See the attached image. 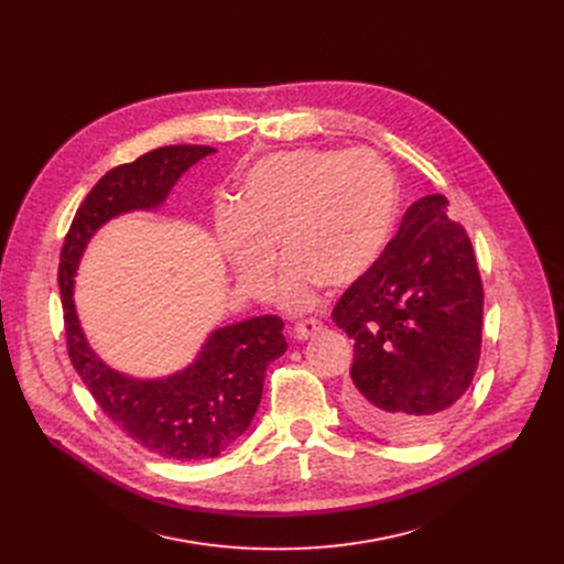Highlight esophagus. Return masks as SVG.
<instances>
[{"label":"esophagus","mask_w":564,"mask_h":564,"mask_svg":"<svg viewBox=\"0 0 564 564\" xmlns=\"http://www.w3.org/2000/svg\"><path fill=\"white\" fill-rule=\"evenodd\" d=\"M322 330H324V324L317 322V319H301V322H296L294 328H292V333H294L296 339H311V337H315V335L322 333Z\"/></svg>","instance_id":"obj_1"}]
</instances>
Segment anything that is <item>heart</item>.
Masks as SVG:
<instances>
[{
	"mask_svg": "<svg viewBox=\"0 0 564 564\" xmlns=\"http://www.w3.org/2000/svg\"><path fill=\"white\" fill-rule=\"evenodd\" d=\"M398 212L391 169L369 150L294 148L256 162L238 204L216 212V240L238 281L263 294L281 236L288 263L276 299L305 308L322 283L348 288L365 279L389 242Z\"/></svg>",
	"mask_w": 564,
	"mask_h": 564,
	"instance_id": "1",
	"label": "heart"
}]
</instances>
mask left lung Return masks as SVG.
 Wrapping results in <instances>:
<instances>
[{"instance_id": "1", "label": "left lung", "mask_w": 564, "mask_h": 564, "mask_svg": "<svg viewBox=\"0 0 564 564\" xmlns=\"http://www.w3.org/2000/svg\"><path fill=\"white\" fill-rule=\"evenodd\" d=\"M481 315L470 238L447 218L443 195H425L333 311L355 350L346 391L352 421L389 441L438 432L475 378Z\"/></svg>"}]
</instances>
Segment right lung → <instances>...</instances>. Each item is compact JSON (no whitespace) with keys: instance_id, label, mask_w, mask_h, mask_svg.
I'll list each match as a JSON object with an SVG mask.
<instances>
[{"instance_id":"obj_1","label":"right lung","mask_w":564,"mask_h":564,"mask_svg":"<svg viewBox=\"0 0 564 564\" xmlns=\"http://www.w3.org/2000/svg\"><path fill=\"white\" fill-rule=\"evenodd\" d=\"M209 145H166L106 173L78 207L61 253L58 283L72 365L104 414L134 443L175 460L225 452L249 427L263 395L265 369L288 348L276 315L249 317L207 335L175 373L137 378L110 367L80 326L74 285L83 253L100 227L134 212H160L177 180Z\"/></svg>"}]
</instances>
